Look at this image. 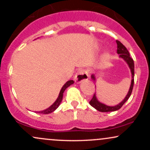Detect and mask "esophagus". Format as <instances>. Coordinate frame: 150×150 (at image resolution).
<instances>
[{"instance_id":"obj_1","label":"esophagus","mask_w":150,"mask_h":150,"mask_svg":"<svg viewBox=\"0 0 150 150\" xmlns=\"http://www.w3.org/2000/svg\"><path fill=\"white\" fill-rule=\"evenodd\" d=\"M89 77V73L87 70L84 69V68H82V69L79 70V71L77 72V73L75 75V82H77V83H80V82H82L84 80H87Z\"/></svg>"}]
</instances>
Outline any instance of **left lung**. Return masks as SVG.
I'll return each instance as SVG.
<instances>
[{
  "label": "left lung",
  "mask_w": 150,
  "mask_h": 150,
  "mask_svg": "<svg viewBox=\"0 0 150 150\" xmlns=\"http://www.w3.org/2000/svg\"><path fill=\"white\" fill-rule=\"evenodd\" d=\"M116 44H117V53L119 54V56L120 58H122L123 59H124L125 61L127 62L129 67H130V70H131V73H132V82H131V85H130V89H129V92L128 94L126 95V97L124 99V100L122 101L120 104L115 106H106L104 104H101V103L99 102V101L97 100V98H96L95 94H94L93 97L92 98L90 101H89V104L94 107V108L98 110L99 111H101V112H110V111H117V110L120 109V108L123 106V105L126 102V101L129 99V97L131 95V93L132 91V88H133V85H134V74H135V70H134V61L132 60V58L130 57V53H129L128 49L125 48V46L123 45L122 43H120L119 41L116 40ZM92 78L93 80H95L94 79V75H92Z\"/></svg>",
  "instance_id": "1"
}]
</instances>
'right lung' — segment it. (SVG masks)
Masks as SVG:
<instances>
[{
	"mask_svg": "<svg viewBox=\"0 0 150 150\" xmlns=\"http://www.w3.org/2000/svg\"><path fill=\"white\" fill-rule=\"evenodd\" d=\"M74 83V81L73 80H69L68 81V82H66V83L64 85H63V87H62L61 92H60V94H59V96H58V99H56V101H55L54 104L51 105V106H50L49 108H48L47 109L44 110V111H39V113H42V114H48V113H52L53 111H55V110L57 108L58 106H59L60 104H61L62 99H63V92H64V91L65 90V89L67 88V87H69L70 85H71L72 84Z\"/></svg>",
	"mask_w": 150,
	"mask_h": 150,
	"instance_id": "1",
	"label": "right lung"
}]
</instances>
